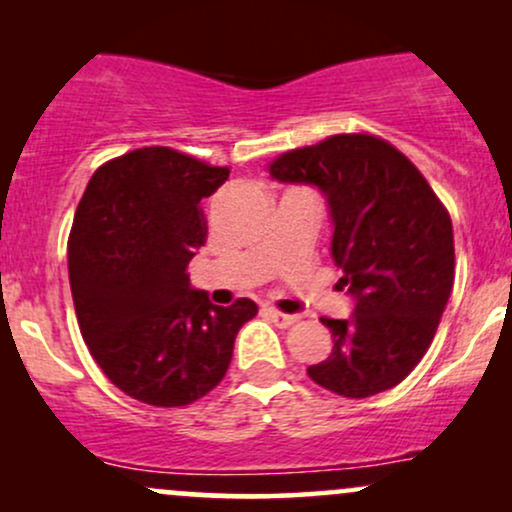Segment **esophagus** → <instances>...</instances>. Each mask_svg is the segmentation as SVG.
Returning a JSON list of instances; mask_svg holds the SVG:
<instances>
[{
    "mask_svg": "<svg viewBox=\"0 0 512 512\" xmlns=\"http://www.w3.org/2000/svg\"><path fill=\"white\" fill-rule=\"evenodd\" d=\"M264 313L272 317V322H276L279 327H289L293 322H298V315H289V313H281L276 308H264Z\"/></svg>",
    "mask_w": 512,
    "mask_h": 512,
    "instance_id": "34e87169",
    "label": "esophagus"
}]
</instances>
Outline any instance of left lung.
Masks as SVG:
<instances>
[{"label":"left lung","mask_w":512,"mask_h":512,"mask_svg":"<svg viewBox=\"0 0 512 512\" xmlns=\"http://www.w3.org/2000/svg\"><path fill=\"white\" fill-rule=\"evenodd\" d=\"M269 175L325 195L332 260L354 296L351 317H322L332 354L308 375L351 399L399 385L436 337L455 281L448 211L407 156L370 134L286 151Z\"/></svg>","instance_id":"obj_1"}]
</instances>
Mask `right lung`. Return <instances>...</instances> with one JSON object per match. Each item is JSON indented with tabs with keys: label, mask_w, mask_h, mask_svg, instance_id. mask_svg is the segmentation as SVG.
<instances>
[{
	"label": "right lung",
	"mask_w": 512,
	"mask_h": 512,
	"mask_svg": "<svg viewBox=\"0 0 512 512\" xmlns=\"http://www.w3.org/2000/svg\"><path fill=\"white\" fill-rule=\"evenodd\" d=\"M228 180L168 146L113 158L88 180L69 233V284L81 337L125 395L185 407L231 366L250 298L221 308L190 286L187 264L207 240L204 197Z\"/></svg>",
	"instance_id": "right-lung-1"
}]
</instances>
